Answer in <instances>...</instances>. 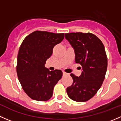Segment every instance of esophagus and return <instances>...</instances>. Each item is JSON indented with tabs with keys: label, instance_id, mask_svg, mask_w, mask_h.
<instances>
[{
	"label": "esophagus",
	"instance_id": "1",
	"mask_svg": "<svg viewBox=\"0 0 121 121\" xmlns=\"http://www.w3.org/2000/svg\"><path fill=\"white\" fill-rule=\"evenodd\" d=\"M63 75H68V73H65V72L63 71Z\"/></svg>",
	"mask_w": 121,
	"mask_h": 121
}]
</instances>
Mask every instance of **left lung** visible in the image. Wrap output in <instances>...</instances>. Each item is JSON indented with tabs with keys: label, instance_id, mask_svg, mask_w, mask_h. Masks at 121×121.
<instances>
[{
	"label": "left lung",
	"instance_id": "8db88e82",
	"mask_svg": "<svg viewBox=\"0 0 121 121\" xmlns=\"http://www.w3.org/2000/svg\"><path fill=\"white\" fill-rule=\"evenodd\" d=\"M65 37L74 48L75 63L82 68L80 77L70 74L73 82L67 92L73 101L85 102L95 95L105 77L108 60L104 46L91 33H69Z\"/></svg>",
	"mask_w": 121,
	"mask_h": 121
}]
</instances>
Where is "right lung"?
Returning a JSON list of instances; mask_svg holds the SVG:
<instances>
[{"label":"right lung","instance_id":"add662e5","mask_svg":"<svg viewBox=\"0 0 121 121\" xmlns=\"http://www.w3.org/2000/svg\"><path fill=\"white\" fill-rule=\"evenodd\" d=\"M64 38V33L37 30L23 41L17 55V74L23 90L33 99H50L54 87L61 78V71H49L44 64L52 56L54 47Z\"/></svg>","mask_w":121,"mask_h":121}]
</instances>
